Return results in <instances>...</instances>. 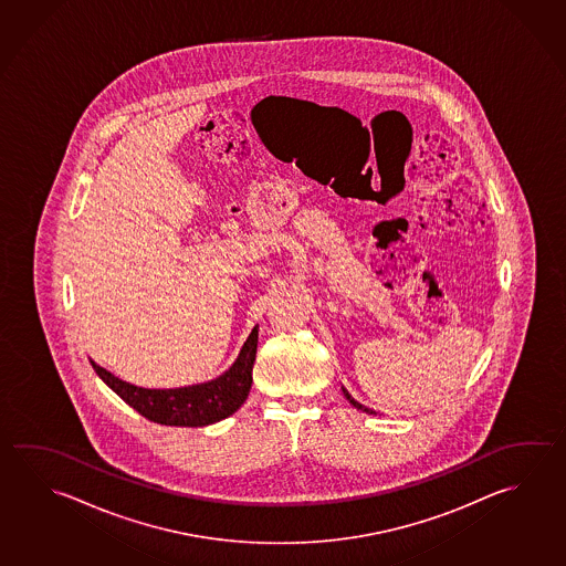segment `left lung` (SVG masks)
<instances>
[{
    "instance_id": "1",
    "label": "left lung",
    "mask_w": 566,
    "mask_h": 566,
    "mask_svg": "<svg viewBox=\"0 0 566 566\" xmlns=\"http://www.w3.org/2000/svg\"><path fill=\"white\" fill-rule=\"evenodd\" d=\"M343 392H345V397H347V401H349L350 405H353V407H355V409H359V411H363V412H369V415H373V412H375V411H369V409H367V407H363V405H360V402L355 401V399H353V397H350L349 391H347V389H343Z\"/></svg>"
}]
</instances>
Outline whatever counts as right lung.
<instances>
[{
  "label": "right lung",
  "mask_w": 566,
  "mask_h": 566,
  "mask_svg": "<svg viewBox=\"0 0 566 566\" xmlns=\"http://www.w3.org/2000/svg\"><path fill=\"white\" fill-rule=\"evenodd\" d=\"M258 355V329L251 331L243 349L231 369L216 380L184 389H142L117 379L109 370L92 360V367L103 382L117 392L149 421L169 427H207L226 419L245 402L253 382V363Z\"/></svg>",
  "instance_id": "right-lung-1"
}]
</instances>
